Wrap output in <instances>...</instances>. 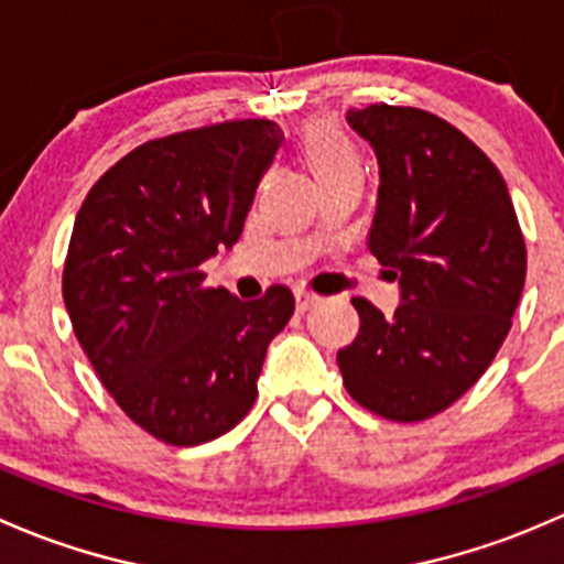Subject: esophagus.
I'll return each mask as SVG.
<instances>
[{
  "label": "esophagus",
  "mask_w": 564,
  "mask_h": 564,
  "mask_svg": "<svg viewBox=\"0 0 564 564\" xmlns=\"http://www.w3.org/2000/svg\"><path fill=\"white\" fill-rule=\"evenodd\" d=\"M317 301H321V295L310 293V290H295V310H299V312L312 310V306H315Z\"/></svg>",
  "instance_id": "esophagus-1"
}]
</instances>
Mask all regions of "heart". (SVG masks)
Here are the masks:
<instances>
[{
	"instance_id": "b5f03b06",
	"label": "heart",
	"mask_w": 564,
	"mask_h": 564,
	"mask_svg": "<svg viewBox=\"0 0 564 564\" xmlns=\"http://www.w3.org/2000/svg\"><path fill=\"white\" fill-rule=\"evenodd\" d=\"M301 154L321 184L345 173H361V154L352 138L334 121H312L301 132Z\"/></svg>"
}]
</instances>
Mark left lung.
Segmentation results:
<instances>
[{"label":"left lung","instance_id":"obj_1","mask_svg":"<svg viewBox=\"0 0 564 564\" xmlns=\"http://www.w3.org/2000/svg\"><path fill=\"white\" fill-rule=\"evenodd\" d=\"M380 162L369 252L399 276L391 317L352 299L361 328L336 352L347 393L375 415L426 421L495 361L527 276V247L502 173L429 110H347Z\"/></svg>","mask_w":564,"mask_h":564}]
</instances>
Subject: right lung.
<instances>
[{
    "label": "right lung",
    "instance_id": "1",
    "mask_svg": "<svg viewBox=\"0 0 564 564\" xmlns=\"http://www.w3.org/2000/svg\"><path fill=\"white\" fill-rule=\"evenodd\" d=\"M282 132L239 119L141 143L95 182L69 236L62 295L75 339L132 423L189 448L252 410L269 341L295 299L203 288L234 247Z\"/></svg>",
    "mask_w": 564,
    "mask_h": 564
}]
</instances>
